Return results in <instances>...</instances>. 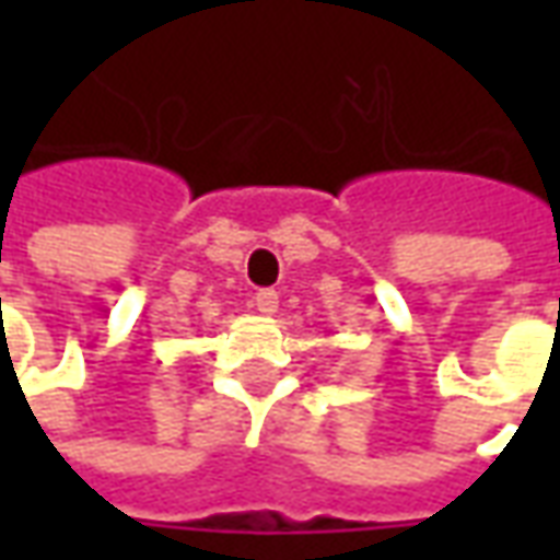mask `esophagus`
Returning a JSON list of instances; mask_svg holds the SVG:
<instances>
[{"label": "esophagus", "mask_w": 560, "mask_h": 560, "mask_svg": "<svg viewBox=\"0 0 560 560\" xmlns=\"http://www.w3.org/2000/svg\"><path fill=\"white\" fill-rule=\"evenodd\" d=\"M255 305L260 315H276L279 312V291L272 288H264V291L255 293Z\"/></svg>", "instance_id": "obj_1"}]
</instances>
